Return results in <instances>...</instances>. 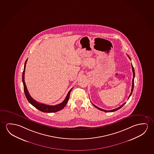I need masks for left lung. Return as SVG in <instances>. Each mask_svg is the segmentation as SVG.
<instances>
[{
  "label": "left lung",
  "mask_w": 154,
  "mask_h": 154,
  "mask_svg": "<svg viewBox=\"0 0 154 154\" xmlns=\"http://www.w3.org/2000/svg\"><path fill=\"white\" fill-rule=\"evenodd\" d=\"M128 57H129V59L131 60L130 57H129V56H128ZM132 71H133V80H132V89H131V92L130 94L129 95V97H128V99L130 98V97H131V95L132 94V93L133 91V88H134V77H135V71H134V68H133V66L132 64ZM92 103V102H91ZM126 102L125 103H124L122 105H121V106H119V108H117L116 109H113V110H104V109H101V108H100L99 107H97V106H95L94 104H93V105L94 106H95V108H97V109H99L100 110H101V111H104V112H114V111H116V110H119V109H121V108L122 107V106L124 105V104H125Z\"/></svg>",
  "instance_id": "obj_1"
}]
</instances>
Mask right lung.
I'll return each mask as SVG.
<instances>
[{"label": "right lung", "instance_id": "1", "mask_svg": "<svg viewBox=\"0 0 154 154\" xmlns=\"http://www.w3.org/2000/svg\"><path fill=\"white\" fill-rule=\"evenodd\" d=\"M27 60L28 59H26V61L25 62L24 66L23 71V73H22V82L23 84L24 93H25L26 97V99L28 100L30 104H32L33 106H35V108H37L39 110L44 112H48V113L55 112H57V111H59L60 110L63 109L64 106H66L67 102L68 101L70 92H71V91L72 89V88L69 91L68 94L66 95V97L65 98L64 101L60 104H57V105H55V106H50V105L41 103L36 101L29 94L27 88H26V83H25V81H24V73H25L24 72H25V69H26V63Z\"/></svg>", "mask_w": 154, "mask_h": 154}]
</instances>
